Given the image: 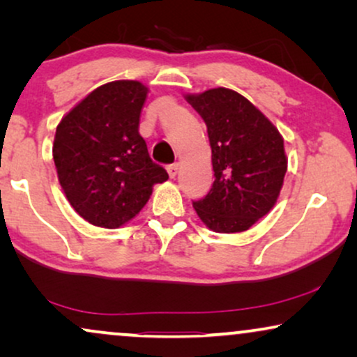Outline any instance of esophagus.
<instances>
[{
    "mask_svg": "<svg viewBox=\"0 0 357 357\" xmlns=\"http://www.w3.org/2000/svg\"><path fill=\"white\" fill-rule=\"evenodd\" d=\"M178 169H180V165H178V164H170L169 167H167L169 177H170V178H175V175L178 174Z\"/></svg>",
    "mask_w": 357,
    "mask_h": 357,
    "instance_id": "obj_1",
    "label": "esophagus"
}]
</instances>
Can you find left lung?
Listing matches in <instances>:
<instances>
[{"instance_id": "left-lung-1", "label": "left lung", "mask_w": 357, "mask_h": 357, "mask_svg": "<svg viewBox=\"0 0 357 357\" xmlns=\"http://www.w3.org/2000/svg\"><path fill=\"white\" fill-rule=\"evenodd\" d=\"M208 128L214 183L193 208L204 226L232 234L250 229L280 197L287 158L284 139L247 97L227 87L185 94Z\"/></svg>"}]
</instances>
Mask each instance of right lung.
Masks as SVG:
<instances>
[{
	"instance_id": "right-lung-1",
	"label": "right lung",
	"mask_w": 357,
	"mask_h": 357,
	"mask_svg": "<svg viewBox=\"0 0 357 357\" xmlns=\"http://www.w3.org/2000/svg\"><path fill=\"white\" fill-rule=\"evenodd\" d=\"M148 86L105 82L60 120L53 139L58 182L75 211L92 226L116 229L130 222L169 178L149 158L139 135Z\"/></svg>"
}]
</instances>
